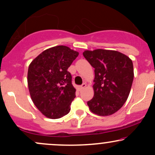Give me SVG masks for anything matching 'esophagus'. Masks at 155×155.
<instances>
[{"mask_svg":"<svg viewBox=\"0 0 155 155\" xmlns=\"http://www.w3.org/2000/svg\"><path fill=\"white\" fill-rule=\"evenodd\" d=\"M87 87V84H86V83H83L81 85V86L79 87V89L80 90H82V89H84V88H85Z\"/></svg>","mask_w":155,"mask_h":155,"instance_id":"esophagus-1","label":"esophagus"}]
</instances>
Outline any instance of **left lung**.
Returning a JSON list of instances; mask_svg holds the SVG:
<instances>
[{"label":"left lung","mask_w":155,"mask_h":155,"mask_svg":"<svg viewBox=\"0 0 155 155\" xmlns=\"http://www.w3.org/2000/svg\"><path fill=\"white\" fill-rule=\"evenodd\" d=\"M83 55L95 68L94 96L87 102L90 111L108 116L122 107L128 97L134 77L133 62L120 51L86 50Z\"/></svg>","instance_id":"left-lung-1"}]
</instances>
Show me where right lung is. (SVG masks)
<instances>
[{
	"instance_id": "right-lung-1",
	"label": "right lung",
	"mask_w": 155,
	"mask_h": 155,
	"mask_svg": "<svg viewBox=\"0 0 155 155\" xmlns=\"http://www.w3.org/2000/svg\"><path fill=\"white\" fill-rule=\"evenodd\" d=\"M79 52L65 46L46 49L28 68V84L33 104L48 118L59 119L69 113L76 97L68 68Z\"/></svg>"
}]
</instances>
